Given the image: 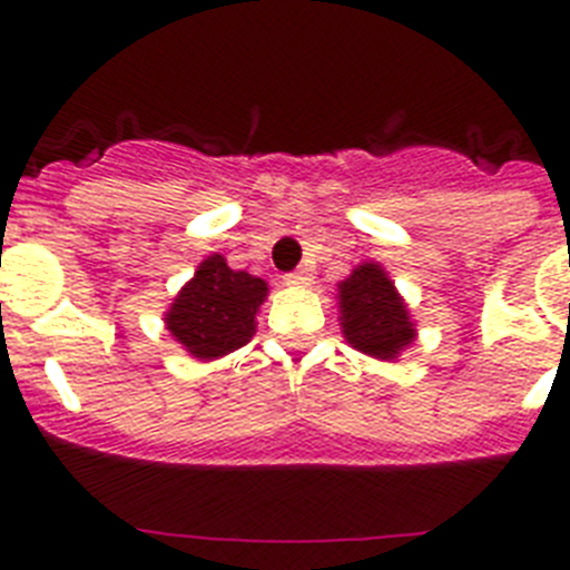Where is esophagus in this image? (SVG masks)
<instances>
[{
  "label": "esophagus",
  "instance_id": "34e87169",
  "mask_svg": "<svg viewBox=\"0 0 570 570\" xmlns=\"http://www.w3.org/2000/svg\"><path fill=\"white\" fill-rule=\"evenodd\" d=\"M311 279H314V276H311V271L299 268V271H294V274L285 276V285H291V288H308Z\"/></svg>",
  "mask_w": 570,
  "mask_h": 570
}]
</instances>
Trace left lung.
Segmentation results:
<instances>
[{"mask_svg": "<svg viewBox=\"0 0 570 570\" xmlns=\"http://www.w3.org/2000/svg\"><path fill=\"white\" fill-rule=\"evenodd\" d=\"M342 336L360 354L396 362L416 342L407 302L380 262H360L336 285Z\"/></svg>", "mask_w": 570, "mask_h": 570, "instance_id": "obj_1", "label": "left lung"}]
</instances>
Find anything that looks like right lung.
<instances>
[{
    "label": "right lung",
    "mask_w": 570,
    "mask_h": 570,
    "mask_svg": "<svg viewBox=\"0 0 570 570\" xmlns=\"http://www.w3.org/2000/svg\"><path fill=\"white\" fill-rule=\"evenodd\" d=\"M265 299L268 282L248 271L228 268L223 254H210L196 265L163 320L188 356L210 362L254 340L256 314Z\"/></svg>",
    "instance_id": "obj_1"
}]
</instances>
